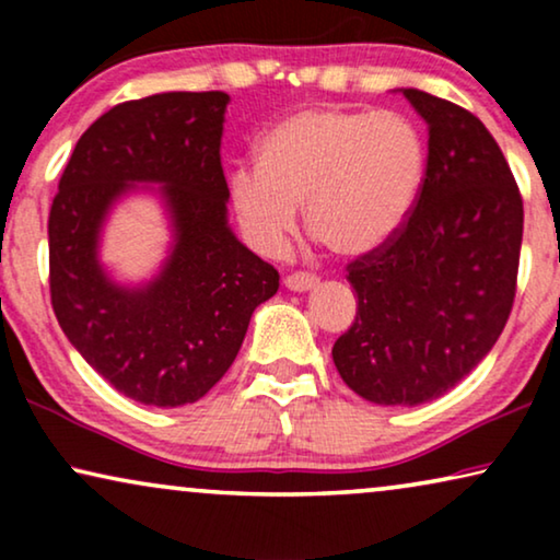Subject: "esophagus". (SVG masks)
<instances>
[{"label":"esophagus","instance_id":"1","mask_svg":"<svg viewBox=\"0 0 560 560\" xmlns=\"http://www.w3.org/2000/svg\"><path fill=\"white\" fill-rule=\"evenodd\" d=\"M316 282H318L316 275L293 272V275H288V278H285V288L293 290V293H305V290L316 288Z\"/></svg>","mask_w":560,"mask_h":560}]
</instances>
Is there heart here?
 Instances as JSON below:
<instances>
[{"label": "heart", "mask_w": 560, "mask_h": 560, "mask_svg": "<svg viewBox=\"0 0 560 560\" xmlns=\"http://www.w3.org/2000/svg\"><path fill=\"white\" fill-rule=\"evenodd\" d=\"M423 132L400 112L311 106L257 142V165L229 173V203L249 247L285 252L305 224L341 257L372 255L395 240L423 190Z\"/></svg>", "instance_id": "b5f03b06"}]
</instances>
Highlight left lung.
<instances>
[{
  "instance_id": "8db88e82",
  "label": "left lung",
  "mask_w": 560,
  "mask_h": 560,
  "mask_svg": "<svg viewBox=\"0 0 560 560\" xmlns=\"http://www.w3.org/2000/svg\"><path fill=\"white\" fill-rule=\"evenodd\" d=\"M400 91L428 125L423 190L402 232L349 265L357 318L331 357L359 397L412 408L456 387L500 339L515 301L523 198L471 112Z\"/></svg>"
}]
</instances>
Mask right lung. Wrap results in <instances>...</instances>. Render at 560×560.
Wrapping results in <instances>:
<instances>
[{"mask_svg":"<svg viewBox=\"0 0 560 560\" xmlns=\"http://www.w3.org/2000/svg\"><path fill=\"white\" fill-rule=\"evenodd\" d=\"M229 94L171 91L102 114L60 175L48 219L50 301L75 351L121 395L196 402L240 354L280 275L236 240L221 132ZM158 185L174 242L155 279L125 287L97 259L113 203ZM150 189V188H149Z\"/></svg>","mask_w":560,"mask_h":560,"instance_id":"add662e5","label":"right lung"}]
</instances>
